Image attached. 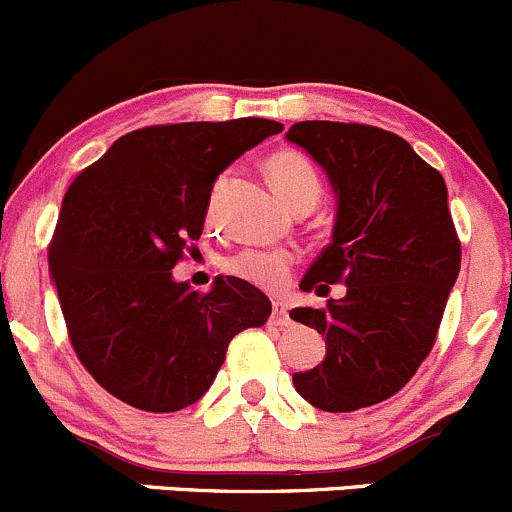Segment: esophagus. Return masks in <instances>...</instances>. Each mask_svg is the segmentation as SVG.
<instances>
[{
  "label": "esophagus",
  "instance_id": "obj_1",
  "mask_svg": "<svg viewBox=\"0 0 512 512\" xmlns=\"http://www.w3.org/2000/svg\"><path fill=\"white\" fill-rule=\"evenodd\" d=\"M271 318H273V323H278V325L291 323V318H288V303H283V300H273Z\"/></svg>",
  "mask_w": 512,
  "mask_h": 512
}]
</instances>
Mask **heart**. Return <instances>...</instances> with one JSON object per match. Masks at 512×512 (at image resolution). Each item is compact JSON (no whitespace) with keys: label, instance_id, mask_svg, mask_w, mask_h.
Here are the masks:
<instances>
[{"label":"heart","instance_id":"b5f03b06","mask_svg":"<svg viewBox=\"0 0 512 512\" xmlns=\"http://www.w3.org/2000/svg\"><path fill=\"white\" fill-rule=\"evenodd\" d=\"M266 175L271 182L273 192L293 207V204H315L323 182H320L318 170L298 150H278L266 160ZM226 271L244 281L256 283L263 288L281 286L288 278L293 266V256L288 251H268V249H244L239 254L226 258Z\"/></svg>","mask_w":512,"mask_h":512}]
</instances>
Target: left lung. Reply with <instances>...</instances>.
Masks as SVG:
<instances>
[{
    "label": "left lung",
    "instance_id": "obj_1",
    "mask_svg": "<svg viewBox=\"0 0 512 512\" xmlns=\"http://www.w3.org/2000/svg\"><path fill=\"white\" fill-rule=\"evenodd\" d=\"M286 138L328 175L335 194L330 244L300 291L342 298L293 308L325 337V360L293 374V387L323 412H355L397 394L434 347L461 268L446 182L407 140L382 128L330 120L295 123Z\"/></svg>",
    "mask_w": 512,
    "mask_h": 512
}]
</instances>
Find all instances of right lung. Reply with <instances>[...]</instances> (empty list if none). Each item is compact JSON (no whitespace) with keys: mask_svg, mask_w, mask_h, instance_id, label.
<instances>
[{"mask_svg":"<svg viewBox=\"0 0 512 512\" xmlns=\"http://www.w3.org/2000/svg\"><path fill=\"white\" fill-rule=\"evenodd\" d=\"M281 130L266 118L133 130L68 187L49 273L78 360L120 402L189 407L217 379L231 337L271 315L244 278L217 276L197 293L172 268L202 236L217 177Z\"/></svg>","mask_w":512,"mask_h":512,"instance_id":"1","label":"right lung"}]
</instances>
